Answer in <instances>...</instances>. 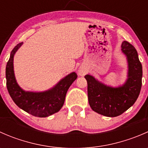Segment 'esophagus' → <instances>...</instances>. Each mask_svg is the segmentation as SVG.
<instances>
[{
    "label": "esophagus",
    "instance_id": "1",
    "mask_svg": "<svg viewBox=\"0 0 148 148\" xmlns=\"http://www.w3.org/2000/svg\"><path fill=\"white\" fill-rule=\"evenodd\" d=\"M78 74L79 75L81 76V77H84V76H85L87 74V69H86V68H85V67L80 66L78 70Z\"/></svg>",
    "mask_w": 148,
    "mask_h": 148
}]
</instances>
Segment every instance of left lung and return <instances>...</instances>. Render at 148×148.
<instances>
[{"mask_svg": "<svg viewBox=\"0 0 148 148\" xmlns=\"http://www.w3.org/2000/svg\"><path fill=\"white\" fill-rule=\"evenodd\" d=\"M122 51L127 61V79L122 86L113 87L86 74L88 100L92 110L106 117H114L125 112L136 102L142 86L143 67L138 52L132 44L122 42Z\"/></svg>", "mask_w": 148, "mask_h": 148, "instance_id": "8db88e82", "label": "left lung"}]
</instances>
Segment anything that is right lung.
Segmentation results:
<instances>
[{
	"label": "right lung",
	"instance_id": "obj_1",
	"mask_svg": "<svg viewBox=\"0 0 148 148\" xmlns=\"http://www.w3.org/2000/svg\"><path fill=\"white\" fill-rule=\"evenodd\" d=\"M23 42L17 44L10 53L5 68L6 86L15 104L26 112L38 117H46L58 112L63 107L66 95L71 84L77 78L71 72L61 79L53 87L44 92L25 91L17 83L13 69V57Z\"/></svg>",
	"mask_w": 148,
	"mask_h": 148
}]
</instances>
